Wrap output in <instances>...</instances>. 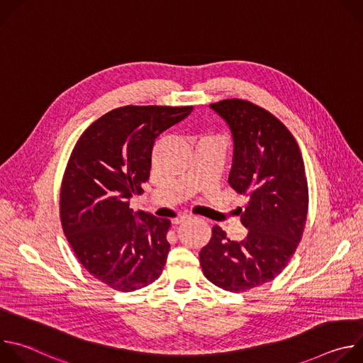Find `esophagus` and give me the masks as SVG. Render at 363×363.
I'll return each instance as SVG.
<instances>
[{"label": "esophagus", "mask_w": 363, "mask_h": 363, "mask_svg": "<svg viewBox=\"0 0 363 363\" xmlns=\"http://www.w3.org/2000/svg\"><path fill=\"white\" fill-rule=\"evenodd\" d=\"M194 217L192 216H179V217H177L175 220H172V224H175V225H178V224H182V223H185V221H188V220H192Z\"/></svg>", "instance_id": "obj_1"}]
</instances>
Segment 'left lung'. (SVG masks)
<instances>
[{
  "label": "left lung",
  "instance_id": "8db88e82",
  "mask_svg": "<svg viewBox=\"0 0 363 363\" xmlns=\"http://www.w3.org/2000/svg\"><path fill=\"white\" fill-rule=\"evenodd\" d=\"M210 108L233 135L228 184L248 196L244 208H238L248 234L231 241L221 227H213L199 263L211 283L241 293L272 281L294 254L307 218V179L296 139L270 112L241 99Z\"/></svg>",
  "mask_w": 363,
  "mask_h": 363
}]
</instances>
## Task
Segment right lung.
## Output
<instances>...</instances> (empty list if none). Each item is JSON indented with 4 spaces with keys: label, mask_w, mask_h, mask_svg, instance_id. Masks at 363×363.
Instances as JSON below:
<instances>
[{
    "label": "right lung",
    "mask_w": 363,
    "mask_h": 363,
    "mask_svg": "<svg viewBox=\"0 0 363 363\" xmlns=\"http://www.w3.org/2000/svg\"><path fill=\"white\" fill-rule=\"evenodd\" d=\"M192 109H113L83 132L70 155L60 191L63 231L80 264L113 290L142 289L164 270L171 221L133 213L129 199L149 179L155 139Z\"/></svg>",
    "instance_id": "add662e5"
}]
</instances>
